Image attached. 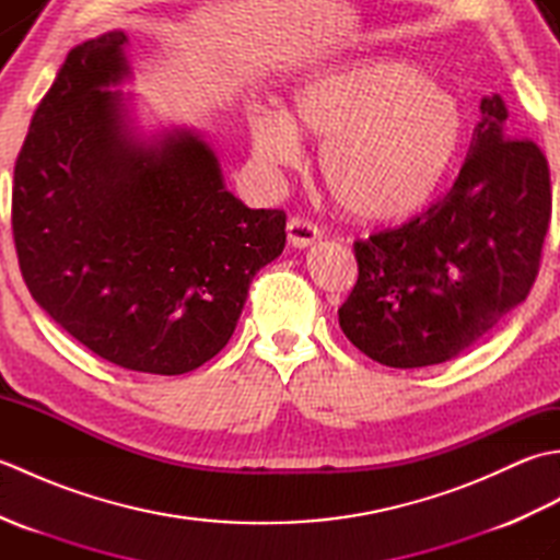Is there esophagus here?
I'll return each instance as SVG.
<instances>
[{
  "label": "esophagus",
  "instance_id": "1",
  "mask_svg": "<svg viewBox=\"0 0 560 560\" xmlns=\"http://www.w3.org/2000/svg\"><path fill=\"white\" fill-rule=\"evenodd\" d=\"M287 235H289V243L293 247L303 249V247H311L313 243L319 241V229H317L313 221L301 219V217H293L287 223Z\"/></svg>",
  "mask_w": 560,
  "mask_h": 560
}]
</instances>
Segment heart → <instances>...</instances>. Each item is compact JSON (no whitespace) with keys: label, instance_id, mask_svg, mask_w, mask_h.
Listing matches in <instances>:
<instances>
[{"label":"heart","instance_id":"obj_1","mask_svg":"<svg viewBox=\"0 0 560 560\" xmlns=\"http://www.w3.org/2000/svg\"><path fill=\"white\" fill-rule=\"evenodd\" d=\"M255 156L271 168L303 161V135L323 141L319 177L337 205L363 221L419 209L455 161L464 115L447 89L392 57H361L295 83L291 113L249 105Z\"/></svg>","mask_w":560,"mask_h":560}]
</instances>
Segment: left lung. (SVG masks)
I'll use <instances>...</instances> for the list:
<instances>
[{"mask_svg": "<svg viewBox=\"0 0 560 560\" xmlns=\"http://www.w3.org/2000/svg\"><path fill=\"white\" fill-rule=\"evenodd\" d=\"M450 192L399 229L355 241L359 281L339 307L355 349L389 368L455 359L527 299L551 221L541 149L510 139L503 98H481Z\"/></svg>", "mask_w": 560, "mask_h": 560, "instance_id": "obj_1", "label": "left lung"}]
</instances>
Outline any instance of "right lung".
<instances>
[{"mask_svg":"<svg viewBox=\"0 0 560 560\" xmlns=\"http://www.w3.org/2000/svg\"><path fill=\"white\" fill-rule=\"evenodd\" d=\"M122 31L77 45L16 159L11 225L43 311L101 359L183 375L235 331L287 213L247 209L195 129L137 135Z\"/></svg>","mask_w":560,"mask_h":560,"instance_id":"add662e5","label":"right lung"}]
</instances>
